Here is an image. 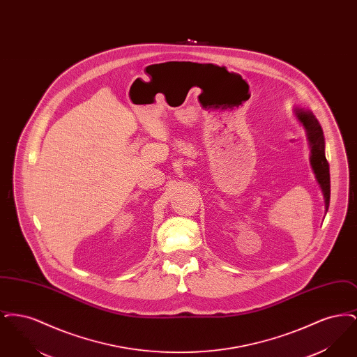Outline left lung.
I'll list each match as a JSON object with an SVG mask.
<instances>
[{"mask_svg":"<svg viewBox=\"0 0 357 357\" xmlns=\"http://www.w3.org/2000/svg\"><path fill=\"white\" fill-rule=\"evenodd\" d=\"M294 116L300 121V124L305 130L307 144L310 149V166L314 172L316 181L321 188L325 202V214L329 207L331 199V176H329V165L325 158V139L319 120L313 115L312 111L296 107Z\"/></svg>","mask_w":357,"mask_h":357,"instance_id":"1","label":"left lung"}]
</instances>
